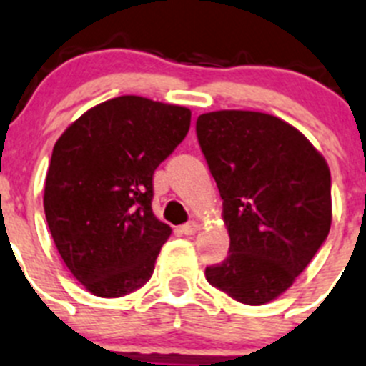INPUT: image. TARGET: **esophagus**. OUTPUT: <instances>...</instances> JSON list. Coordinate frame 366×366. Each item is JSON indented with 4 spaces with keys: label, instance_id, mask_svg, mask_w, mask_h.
<instances>
[{
    "label": "esophagus",
    "instance_id": "1",
    "mask_svg": "<svg viewBox=\"0 0 366 366\" xmlns=\"http://www.w3.org/2000/svg\"><path fill=\"white\" fill-rule=\"evenodd\" d=\"M199 229H200L199 222H189V224L182 225V229H180V231H182L184 234H187V237H191V234L199 233Z\"/></svg>",
    "mask_w": 366,
    "mask_h": 366
}]
</instances>
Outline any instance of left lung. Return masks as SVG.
I'll return each mask as SVG.
<instances>
[{
	"label": "left lung",
	"instance_id": "8db88e82",
	"mask_svg": "<svg viewBox=\"0 0 366 366\" xmlns=\"http://www.w3.org/2000/svg\"><path fill=\"white\" fill-rule=\"evenodd\" d=\"M197 137L231 240L227 258L206 267V280L245 305L272 302L327 240L329 166L302 132L262 112L202 114Z\"/></svg>",
	"mask_w": 366,
	"mask_h": 366
}]
</instances>
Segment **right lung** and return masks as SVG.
<instances>
[{"label": "right lung", "instance_id": "add662e5", "mask_svg": "<svg viewBox=\"0 0 366 366\" xmlns=\"http://www.w3.org/2000/svg\"><path fill=\"white\" fill-rule=\"evenodd\" d=\"M191 112L139 95L94 106L57 139L43 206L61 258L88 292L144 285L172 227L153 214V173L184 141Z\"/></svg>", "mask_w": 366, "mask_h": 366}]
</instances>
